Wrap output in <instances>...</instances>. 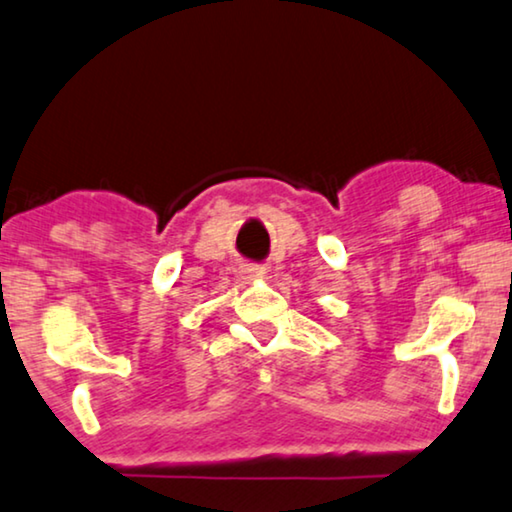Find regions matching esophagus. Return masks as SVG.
Here are the masks:
<instances>
[{"label": "esophagus", "mask_w": 512, "mask_h": 512, "mask_svg": "<svg viewBox=\"0 0 512 512\" xmlns=\"http://www.w3.org/2000/svg\"><path fill=\"white\" fill-rule=\"evenodd\" d=\"M239 273H241L243 280H259V278H264L266 269L262 264H241Z\"/></svg>", "instance_id": "34e87169"}]
</instances>
